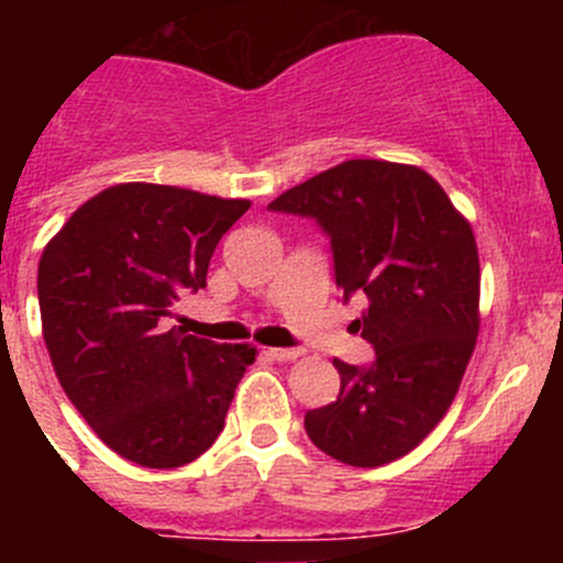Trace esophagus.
Segmentation results:
<instances>
[{
	"label": "esophagus",
	"instance_id": "34e87169",
	"mask_svg": "<svg viewBox=\"0 0 563 563\" xmlns=\"http://www.w3.org/2000/svg\"><path fill=\"white\" fill-rule=\"evenodd\" d=\"M266 354L277 362H291V360H297V356H302V351L299 349H269Z\"/></svg>",
	"mask_w": 563,
	"mask_h": 563
}]
</instances>
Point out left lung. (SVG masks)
<instances>
[{
	"label": "left lung",
	"instance_id": "obj_1",
	"mask_svg": "<svg viewBox=\"0 0 563 563\" xmlns=\"http://www.w3.org/2000/svg\"><path fill=\"white\" fill-rule=\"evenodd\" d=\"M269 209L313 218L343 302H371L354 323L376 360L332 362L340 395L305 413L310 441L356 468L402 457L444 419L474 354L479 253L468 220L433 176L387 161L340 163Z\"/></svg>",
	"mask_w": 563,
	"mask_h": 563
}]
</instances>
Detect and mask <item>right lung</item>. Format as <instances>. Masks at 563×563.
Returning <instances> with one entry per match:
<instances>
[{
	"label": "right lung",
	"instance_id": "obj_1",
	"mask_svg": "<svg viewBox=\"0 0 563 563\" xmlns=\"http://www.w3.org/2000/svg\"><path fill=\"white\" fill-rule=\"evenodd\" d=\"M247 209L242 198L124 181L81 203L43 250L37 299L56 378L100 441L144 468L203 455L255 362L250 345L163 323L207 286L214 247Z\"/></svg>",
	"mask_w": 563,
	"mask_h": 563
}]
</instances>
